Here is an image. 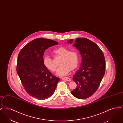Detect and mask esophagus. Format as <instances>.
Instances as JSON below:
<instances>
[{"instance_id": "obj_1", "label": "esophagus", "mask_w": 123, "mask_h": 123, "mask_svg": "<svg viewBox=\"0 0 123 123\" xmlns=\"http://www.w3.org/2000/svg\"><path fill=\"white\" fill-rule=\"evenodd\" d=\"M62 80H65V81H69V82H70L71 81V79H70V78L68 77H62Z\"/></svg>"}]
</instances>
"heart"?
I'll list each match as a JSON object with an SVG mask.
<instances>
[{
	"instance_id": "heart-1",
	"label": "heart",
	"mask_w": 123,
	"mask_h": 123,
	"mask_svg": "<svg viewBox=\"0 0 123 123\" xmlns=\"http://www.w3.org/2000/svg\"><path fill=\"white\" fill-rule=\"evenodd\" d=\"M53 53L55 58H62L59 64V66L57 74L60 76L67 75L70 70H75L79 63V54L76 50H70L69 48L59 47L53 50ZM43 64L47 70L51 72H55L57 65L53 59L49 56H44L42 59Z\"/></svg>"
}]
</instances>
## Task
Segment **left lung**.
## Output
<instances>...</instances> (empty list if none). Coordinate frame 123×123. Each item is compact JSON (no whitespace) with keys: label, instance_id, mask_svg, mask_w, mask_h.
<instances>
[{"label":"left lung","instance_id":"left-lung-1","mask_svg":"<svg viewBox=\"0 0 123 123\" xmlns=\"http://www.w3.org/2000/svg\"><path fill=\"white\" fill-rule=\"evenodd\" d=\"M72 41L70 40L67 42ZM74 46L80 53L82 63L80 69L73 76L76 88L71 93L78 99H85L97 91L104 76L105 57L99 46L87 38H76Z\"/></svg>","mask_w":123,"mask_h":123}]
</instances>
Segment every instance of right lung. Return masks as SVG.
Wrapping results in <instances>:
<instances>
[{
    "label": "right lung",
    "mask_w": 123,
    "mask_h": 123,
    "mask_svg": "<svg viewBox=\"0 0 123 123\" xmlns=\"http://www.w3.org/2000/svg\"><path fill=\"white\" fill-rule=\"evenodd\" d=\"M58 42L45 38H37L29 42L18 54L17 71L27 93L41 100L49 98L59 81L43 64L44 52Z\"/></svg>",
    "instance_id": "right-lung-1"
}]
</instances>
